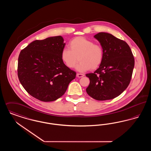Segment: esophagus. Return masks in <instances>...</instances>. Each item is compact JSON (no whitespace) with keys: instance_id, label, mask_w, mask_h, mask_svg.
Masks as SVG:
<instances>
[{"instance_id":"1","label":"esophagus","mask_w":151,"mask_h":151,"mask_svg":"<svg viewBox=\"0 0 151 151\" xmlns=\"http://www.w3.org/2000/svg\"><path fill=\"white\" fill-rule=\"evenodd\" d=\"M76 76L78 77V78H82V77L84 76V75H83V73H78L76 74Z\"/></svg>"}]
</instances>
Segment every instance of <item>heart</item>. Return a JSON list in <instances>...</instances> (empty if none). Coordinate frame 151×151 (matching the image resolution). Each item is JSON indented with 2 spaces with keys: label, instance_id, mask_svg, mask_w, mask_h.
<instances>
[{
  "label": "heart",
  "instance_id": "b5f03b06",
  "mask_svg": "<svg viewBox=\"0 0 151 151\" xmlns=\"http://www.w3.org/2000/svg\"><path fill=\"white\" fill-rule=\"evenodd\" d=\"M70 48H64L61 52V59L65 65L70 68H73L78 61L76 70L84 72L90 69L95 70L102 63L104 50L99 44L83 37H76L69 43Z\"/></svg>",
  "mask_w": 151,
  "mask_h": 151
}]
</instances>
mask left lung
Segmentation results:
<instances>
[{"label": "left lung", "mask_w": 151, "mask_h": 151, "mask_svg": "<svg viewBox=\"0 0 151 151\" xmlns=\"http://www.w3.org/2000/svg\"><path fill=\"white\" fill-rule=\"evenodd\" d=\"M94 37L104 50V59L94 73H87L90 80L86 93L96 100L113 99L129 86L135 60L129 45L125 41L106 32Z\"/></svg>", "instance_id": "left-lung-1"}]
</instances>
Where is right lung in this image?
Wrapping results in <instances>:
<instances>
[{
    "instance_id": "1",
    "label": "right lung",
    "mask_w": 151,
    "mask_h": 151,
    "mask_svg": "<svg viewBox=\"0 0 151 151\" xmlns=\"http://www.w3.org/2000/svg\"><path fill=\"white\" fill-rule=\"evenodd\" d=\"M65 43L62 36L36 40L22 50L18 58L17 75L28 93L39 100L53 101L65 93L76 72L61 59Z\"/></svg>"
}]
</instances>
